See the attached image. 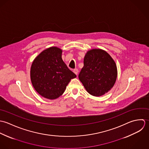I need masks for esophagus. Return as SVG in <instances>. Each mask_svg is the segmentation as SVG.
Instances as JSON below:
<instances>
[{
	"label": "esophagus",
	"mask_w": 149,
	"mask_h": 149,
	"mask_svg": "<svg viewBox=\"0 0 149 149\" xmlns=\"http://www.w3.org/2000/svg\"><path fill=\"white\" fill-rule=\"evenodd\" d=\"M73 72L77 75L78 74V70L77 68H75V69H74V70H73Z\"/></svg>",
	"instance_id": "esophagus-1"
}]
</instances>
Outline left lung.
Returning a JSON list of instances; mask_svg holds the SVG:
<instances>
[{"instance_id":"left-lung-1","label":"left lung","mask_w":149,"mask_h":149,"mask_svg":"<svg viewBox=\"0 0 149 149\" xmlns=\"http://www.w3.org/2000/svg\"><path fill=\"white\" fill-rule=\"evenodd\" d=\"M84 63L78 77L89 94L101 96L113 88L118 76L117 67L106 51L90 50L85 56Z\"/></svg>"}]
</instances>
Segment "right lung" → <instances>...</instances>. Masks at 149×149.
Masks as SVG:
<instances>
[{
    "label": "right lung",
    "instance_id": "obj_1",
    "mask_svg": "<svg viewBox=\"0 0 149 149\" xmlns=\"http://www.w3.org/2000/svg\"><path fill=\"white\" fill-rule=\"evenodd\" d=\"M62 50L52 47L41 52L30 68L33 86L41 96L54 100L61 95L71 79L77 77L61 58Z\"/></svg>",
    "mask_w": 149,
    "mask_h": 149
}]
</instances>
